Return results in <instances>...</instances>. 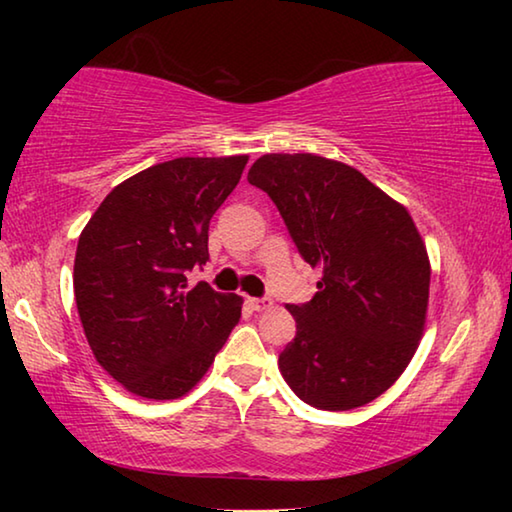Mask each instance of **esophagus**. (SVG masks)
<instances>
[{
    "instance_id": "obj_1",
    "label": "esophagus",
    "mask_w": 512,
    "mask_h": 512,
    "mask_svg": "<svg viewBox=\"0 0 512 512\" xmlns=\"http://www.w3.org/2000/svg\"><path fill=\"white\" fill-rule=\"evenodd\" d=\"M248 305L253 307L255 311H264L273 305L271 298H248Z\"/></svg>"
}]
</instances>
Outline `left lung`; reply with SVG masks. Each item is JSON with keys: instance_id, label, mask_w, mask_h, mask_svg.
Listing matches in <instances>:
<instances>
[{"instance_id": "1", "label": "left lung", "mask_w": 512, "mask_h": 512, "mask_svg": "<svg viewBox=\"0 0 512 512\" xmlns=\"http://www.w3.org/2000/svg\"><path fill=\"white\" fill-rule=\"evenodd\" d=\"M248 183L268 194L300 257L323 277L287 305L296 339L280 352L291 391L320 411L375 400L409 366L429 302V257L400 203L343 162L262 155Z\"/></svg>"}]
</instances>
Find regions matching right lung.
Returning a JSON list of instances; mask_svg holds the SVG:
<instances>
[{
    "label": "right lung",
    "mask_w": 512,
    "mask_h": 512,
    "mask_svg": "<svg viewBox=\"0 0 512 512\" xmlns=\"http://www.w3.org/2000/svg\"><path fill=\"white\" fill-rule=\"evenodd\" d=\"M248 155L176 158L103 198L74 259V296L94 357L128 391L176 400L192 391L241 318V298L207 282L210 221Z\"/></svg>",
    "instance_id": "obj_1"
}]
</instances>
